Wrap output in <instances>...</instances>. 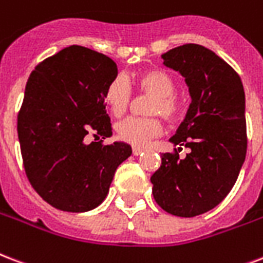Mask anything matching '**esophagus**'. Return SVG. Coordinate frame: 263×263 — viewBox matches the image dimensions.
<instances>
[{
	"label": "esophagus",
	"instance_id": "34e87169",
	"mask_svg": "<svg viewBox=\"0 0 263 263\" xmlns=\"http://www.w3.org/2000/svg\"><path fill=\"white\" fill-rule=\"evenodd\" d=\"M142 152H143V149H140V147H134V149H132L134 156H139V154H142Z\"/></svg>",
	"mask_w": 263,
	"mask_h": 263
}]
</instances>
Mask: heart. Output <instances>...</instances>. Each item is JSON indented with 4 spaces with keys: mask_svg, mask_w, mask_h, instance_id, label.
I'll use <instances>...</instances> for the list:
<instances>
[{
    "mask_svg": "<svg viewBox=\"0 0 263 263\" xmlns=\"http://www.w3.org/2000/svg\"><path fill=\"white\" fill-rule=\"evenodd\" d=\"M140 92L154 96L149 113L163 116L168 121H174L180 113V105L174 96L175 84L167 73L161 70H147L136 78ZM131 88L124 77H116L107 85L105 92L106 105L110 113L120 117L127 111L131 103ZM163 131V125L157 118L128 117L116 125L117 136L135 147H145L150 140Z\"/></svg>",
    "mask_w": 263,
    "mask_h": 263,
    "instance_id": "heart-1",
    "label": "heart"
}]
</instances>
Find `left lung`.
<instances>
[{
  "instance_id": "8db88e82",
  "label": "left lung",
  "mask_w": 263,
  "mask_h": 263,
  "mask_svg": "<svg viewBox=\"0 0 263 263\" xmlns=\"http://www.w3.org/2000/svg\"><path fill=\"white\" fill-rule=\"evenodd\" d=\"M161 59L189 88L192 103L170 142L190 153H164L150 180L164 211L192 218L215 208L237 180L247 153L246 95L238 74L203 45L186 44Z\"/></svg>"
}]
</instances>
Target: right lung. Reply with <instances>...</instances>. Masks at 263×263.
Wrapping results in <instances>:
<instances>
[{"mask_svg":"<svg viewBox=\"0 0 263 263\" xmlns=\"http://www.w3.org/2000/svg\"><path fill=\"white\" fill-rule=\"evenodd\" d=\"M117 65L103 53L71 45L33 70L17 116V136L26 175L52 207L87 212L105 200L120 164L132 154L117 140L103 146L87 142L111 136L106 88ZM95 139V140H96Z\"/></svg>","mask_w":263,"mask_h":263,"instance_id":"right-lung-1","label":"right lung"}]
</instances>
